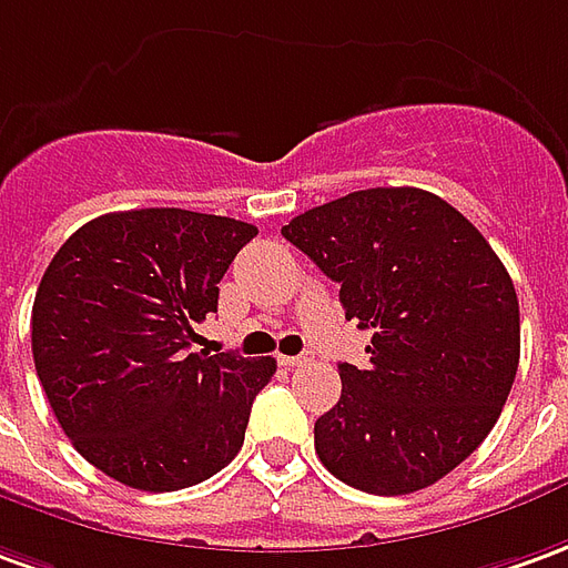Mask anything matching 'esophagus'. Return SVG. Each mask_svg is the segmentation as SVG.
<instances>
[{"mask_svg": "<svg viewBox=\"0 0 568 568\" xmlns=\"http://www.w3.org/2000/svg\"><path fill=\"white\" fill-rule=\"evenodd\" d=\"M308 362V355H281V365L287 367H303Z\"/></svg>", "mask_w": 568, "mask_h": 568, "instance_id": "esophagus-1", "label": "esophagus"}]
</instances>
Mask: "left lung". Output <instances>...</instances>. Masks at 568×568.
<instances>
[{"mask_svg": "<svg viewBox=\"0 0 568 568\" xmlns=\"http://www.w3.org/2000/svg\"><path fill=\"white\" fill-rule=\"evenodd\" d=\"M281 234L339 284L371 331V365H339L343 393L315 420L339 483L410 495L483 445L519 365V303L470 219L420 187H367L306 210Z\"/></svg>", "mask_w": 568, "mask_h": 568, "instance_id": "left-lung-1", "label": "left lung"}]
</instances>
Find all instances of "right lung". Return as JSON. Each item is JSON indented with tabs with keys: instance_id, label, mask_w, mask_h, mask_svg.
Instances as JSON below:
<instances>
[{
	"instance_id": "add662e5",
	"label": "right lung",
	"mask_w": 568,
	"mask_h": 568,
	"mask_svg": "<svg viewBox=\"0 0 568 568\" xmlns=\"http://www.w3.org/2000/svg\"><path fill=\"white\" fill-rule=\"evenodd\" d=\"M256 229L175 206L70 234L33 300V362L73 448L111 479L179 491L241 452L275 358L194 349L219 281Z\"/></svg>"
}]
</instances>
